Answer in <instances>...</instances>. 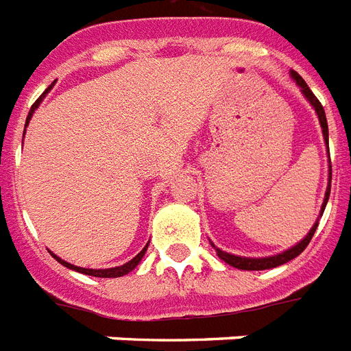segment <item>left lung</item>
I'll use <instances>...</instances> for the list:
<instances>
[{
  "instance_id": "left-lung-1",
  "label": "left lung",
  "mask_w": 351,
  "mask_h": 351,
  "mask_svg": "<svg viewBox=\"0 0 351 351\" xmlns=\"http://www.w3.org/2000/svg\"><path fill=\"white\" fill-rule=\"evenodd\" d=\"M289 74H291V78H293V82L300 87V93L304 95V98L308 101H310V106L315 109L317 112V118H319V123H321V129H322V136H324V142H326L328 145V121H326V114H324V109H322L321 101L317 100L315 95L311 93L310 87L306 85V82L302 78H300L299 74L295 73V71H289ZM330 187H332V165H330V173H328V187H326V195H324V200H322V206H321V213H319V217H322V213H324V208H326L328 204V198H330ZM317 226H319V219L315 220V224L311 226L310 233L306 234L304 239L300 240V242H297L295 245H291L289 250L282 251V253H277V255H271V256H239V255H231V253H228V251H222L220 247H217V245L209 240V244L213 245L215 251H217V255L222 258V261L226 262V264H230V266L237 267V269H244V271H262V269H271V267H277V266H282V264H286V262L293 261L295 256H299L302 251L306 250V245L310 244L311 237H313V233H315Z\"/></svg>"
}]
</instances>
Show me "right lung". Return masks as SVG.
<instances>
[{"instance_id":"add662e5","label":"right lung","mask_w":351,"mask_h":351,"mask_svg":"<svg viewBox=\"0 0 351 351\" xmlns=\"http://www.w3.org/2000/svg\"><path fill=\"white\" fill-rule=\"evenodd\" d=\"M51 87H52V85H51ZM51 87H49V89H47L45 93H43V95H41L40 98H38V100H36L34 106L30 107L29 117H27V121H25V129H27V125H29L30 118H32V114H34L36 109H38V107H40V104H41V101H43V98H45L47 93H49V90H51ZM147 245H149V244H145V247H143V250L140 251V253H138V255L134 256V258H131V261H129V262H125V264H123V266L107 267V269H90V267H80V266H74V264H69L67 261H63V258H60V256L54 255V253H51V255L54 256V258H56V261L60 262V264H62V266L69 267V269H74V271H78V273H84V275H90V277H100V278H117V277H123V275H127V273L132 271V269H134V267H136L138 264H140V261H142L143 255H145V251H147Z\"/></svg>"}]
</instances>
